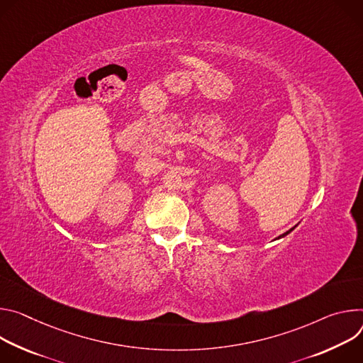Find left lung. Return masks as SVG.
<instances>
[{"label": "left lung", "instance_id": "8db88e82", "mask_svg": "<svg viewBox=\"0 0 363 363\" xmlns=\"http://www.w3.org/2000/svg\"><path fill=\"white\" fill-rule=\"evenodd\" d=\"M287 233H290V230H289V232H286V233H284V235H283V236H286V235H287Z\"/></svg>", "mask_w": 363, "mask_h": 363}]
</instances>
